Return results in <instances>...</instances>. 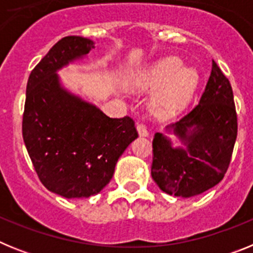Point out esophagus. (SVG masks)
I'll return each instance as SVG.
<instances>
[{"label": "esophagus", "instance_id": "esophagus-1", "mask_svg": "<svg viewBox=\"0 0 253 253\" xmlns=\"http://www.w3.org/2000/svg\"><path fill=\"white\" fill-rule=\"evenodd\" d=\"M137 130L139 133L140 137H148V129H147V125L143 124V123H138L137 124Z\"/></svg>", "mask_w": 253, "mask_h": 253}]
</instances>
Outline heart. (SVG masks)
I'll return each instance as SVG.
<instances>
[{
    "mask_svg": "<svg viewBox=\"0 0 253 253\" xmlns=\"http://www.w3.org/2000/svg\"><path fill=\"white\" fill-rule=\"evenodd\" d=\"M184 67L178 57H167L154 64L143 76L148 87H162L153 97V109L158 114H167L184 106L199 84V73L195 68Z\"/></svg>",
    "mask_w": 253,
    "mask_h": 253,
    "instance_id": "1",
    "label": "heart"
}]
</instances>
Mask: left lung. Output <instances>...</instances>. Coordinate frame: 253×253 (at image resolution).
<instances>
[{
	"label": "left lung",
	"instance_id": "8db88e82",
	"mask_svg": "<svg viewBox=\"0 0 253 253\" xmlns=\"http://www.w3.org/2000/svg\"><path fill=\"white\" fill-rule=\"evenodd\" d=\"M166 131L182 146L173 147L167 135L154 134L151 173L162 191L191 198L223 180L236 143L237 113L231 84L214 60L199 104Z\"/></svg>",
	"mask_w": 253,
	"mask_h": 253
}]
</instances>
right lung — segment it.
I'll use <instances>...</instances> for the list:
<instances>
[{"label": "right lung", "mask_w": 253, "mask_h": 253, "mask_svg": "<svg viewBox=\"0 0 253 253\" xmlns=\"http://www.w3.org/2000/svg\"><path fill=\"white\" fill-rule=\"evenodd\" d=\"M92 40L66 37L51 46L28 80L22 138L42 184L67 199L99 194L116 162L138 137L129 116L113 119L66 90L57 71L86 57Z\"/></svg>", "instance_id": "add662e5"}]
</instances>
